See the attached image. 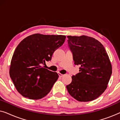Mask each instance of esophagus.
Returning a JSON list of instances; mask_svg holds the SVG:
<instances>
[{
	"instance_id": "1",
	"label": "esophagus",
	"mask_w": 120,
	"mask_h": 120,
	"mask_svg": "<svg viewBox=\"0 0 120 120\" xmlns=\"http://www.w3.org/2000/svg\"><path fill=\"white\" fill-rule=\"evenodd\" d=\"M58 75H59V76H60V77H62L63 76V74H61V73H58Z\"/></svg>"
}]
</instances>
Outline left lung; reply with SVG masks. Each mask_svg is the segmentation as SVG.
<instances>
[{"label":"left lung","instance_id":"1","mask_svg":"<svg viewBox=\"0 0 120 120\" xmlns=\"http://www.w3.org/2000/svg\"><path fill=\"white\" fill-rule=\"evenodd\" d=\"M75 65L79 73L71 77L67 85L69 93L79 101L96 99L107 88L112 66L103 45L93 38L86 35L67 36Z\"/></svg>","mask_w":120,"mask_h":120}]
</instances>
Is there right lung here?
<instances>
[{"label": "right lung", "mask_w": 120, "mask_h": 120, "mask_svg": "<svg viewBox=\"0 0 120 120\" xmlns=\"http://www.w3.org/2000/svg\"><path fill=\"white\" fill-rule=\"evenodd\" d=\"M65 38V35L37 33L26 37L18 45L11 59L9 74L22 96L37 100L50 92L59 76L42 65L51 60Z\"/></svg>", "instance_id": "obj_1"}]
</instances>
